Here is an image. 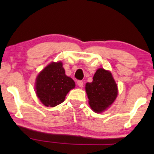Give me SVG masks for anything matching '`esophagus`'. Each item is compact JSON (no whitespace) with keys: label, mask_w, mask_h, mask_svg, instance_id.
Wrapping results in <instances>:
<instances>
[{"label":"esophagus","mask_w":154,"mask_h":154,"mask_svg":"<svg viewBox=\"0 0 154 154\" xmlns=\"http://www.w3.org/2000/svg\"><path fill=\"white\" fill-rule=\"evenodd\" d=\"M77 85H78V86H79V88H83V85H84V83H83L82 81L79 80V81H77Z\"/></svg>","instance_id":"34e87169"}]
</instances>
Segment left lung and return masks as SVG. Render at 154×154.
Instances as JSON below:
<instances>
[{
	"instance_id": "obj_1",
	"label": "left lung",
	"mask_w": 154,
	"mask_h": 154,
	"mask_svg": "<svg viewBox=\"0 0 154 154\" xmlns=\"http://www.w3.org/2000/svg\"><path fill=\"white\" fill-rule=\"evenodd\" d=\"M85 91L90 106L96 113L106 110L118 95L117 85L112 75L102 68L95 72L93 82L86 83Z\"/></svg>"
}]
</instances>
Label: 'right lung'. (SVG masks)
<instances>
[{
	"instance_id": "obj_1",
	"label": "right lung",
	"mask_w": 154,
	"mask_h": 154,
	"mask_svg": "<svg viewBox=\"0 0 154 154\" xmlns=\"http://www.w3.org/2000/svg\"><path fill=\"white\" fill-rule=\"evenodd\" d=\"M75 87V81L65 75L61 61L52 62L45 67L35 82L37 96L48 107L56 106L64 101L67 93Z\"/></svg>"
}]
</instances>
